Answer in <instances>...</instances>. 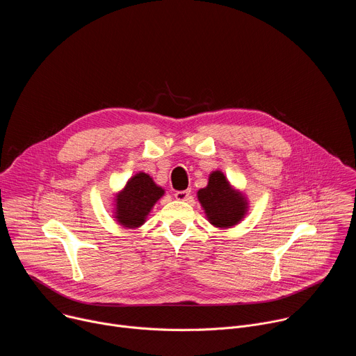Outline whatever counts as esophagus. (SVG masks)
<instances>
[{"label":"esophagus","instance_id":"esophagus-1","mask_svg":"<svg viewBox=\"0 0 356 356\" xmlns=\"http://www.w3.org/2000/svg\"><path fill=\"white\" fill-rule=\"evenodd\" d=\"M190 197V190H181V191H176L175 193V198L179 201H186Z\"/></svg>","mask_w":356,"mask_h":356}]
</instances>
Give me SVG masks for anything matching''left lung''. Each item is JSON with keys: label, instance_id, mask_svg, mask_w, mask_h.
<instances>
[{"label": "left lung", "instance_id": "8db88e82", "mask_svg": "<svg viewBox=\"0 0 356 356\" xmlns=\"http://www.w3.org/2000/svg\"><path fill=\"white\" fill-rule=\"evenodd\" d=\"M197 197L209 221L218 228L236 225L248 211V201L245 197L231 187L227 177L220 170L210 175L207 187L200 188Z\"/></svg>", "mask_w": 356, "mask_h": 356}]
</instances>
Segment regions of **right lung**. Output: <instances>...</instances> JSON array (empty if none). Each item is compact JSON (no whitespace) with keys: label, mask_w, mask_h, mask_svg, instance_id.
<instances>
[{"label":"right lung","mask_w":356,"mask_h":356,"mask_svg":"<svg viewBox=\"0 0 356 356\" xmlns=\"http://www.w3.org/2000/svg\"><path fill=\"white\" fill-rule=\"evenodd\" d=\"M165 194V190L155 184L146 173L131 177L115 198V218L127 228L140 227L155 202Z\"/></svg>","instance_id":"right-lung-1"}]
</instances>
